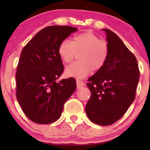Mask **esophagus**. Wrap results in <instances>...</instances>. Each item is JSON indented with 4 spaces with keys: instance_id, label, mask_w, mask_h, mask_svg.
<instances>
[{
    "instance_id": "1",
    "label": "esophagus",
    "mask_w": 150,
    "mask_h": 150,
    "mask_svg": "<svg viewBox=\"0 0 150 150\" xmlns=\"http://www.w3.org/2000/svg\"><path fill=\"white\" fill-rule=\"evenodd\" d=\"M76 84H77V87H79V88L85 86V83H84L83 81H79V80H77L76 81Z\"/></svg>"
}]
</instances>
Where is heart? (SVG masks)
<instances>
[{"label": "heart", "instance_id": "obj_1", "mask_svg": "<svg viewBox=\"0 0 150 150\" xmlns=\"http://www.w3.org/2000/svg\"><path fill=\"white\" fill-rule=\"evenodd\" d=\"M79 53V61L65 69L67 76L83 79L91 70L99 71L108 58L107 44L93 33L87 31L75 35L71 42L65 40L59 45L58 54L64 63H69Z\"/></svg>", "mask_w": 150, "mask_h": 150}]
</instances>
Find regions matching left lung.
I'll list each match as a JSON object with an SVG mask.
<instances>
[{
  "mask_svg": "<svg viewBox=\"0 0 150 150\" xmlns=\"http://www.w3.org/2000/svg\"><path fill=\"white\" fill-rule=\"evenodd\" d=\"M107 34L108 54L103 67L88 79L91 97L85 106L94 124L109 126L118 121L135 99L140 71L134 54L115 33Z\"/></svg>",
  "mask_w": 150,
  "mask_h": 150,
  "instance_id": "left-lung-1",
  "label": "left lung"
}]
</instances>
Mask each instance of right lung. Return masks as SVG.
Masks as SVG:
<instances>
[{
  "label": "right lung",
  "instance_id": "obj_1",
  "mask_svg": "<svg viewBox=\"0 0 150 150\" xmlns=\"http://www.w3.org/2000/svg\"><path fill=\"white\" fill-rule=\"evenodd\" d=\"M76 30L69 26H47L22 49L16 74V98L32 122L48 124L57 121L76 89L74 78L56 82L64 70L59 45Z\"/></svg>",
  "mask_w": 150,
  "mask_h": 150
}]
</instances>
